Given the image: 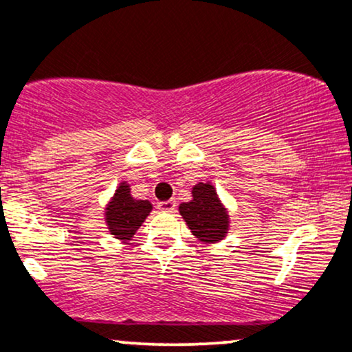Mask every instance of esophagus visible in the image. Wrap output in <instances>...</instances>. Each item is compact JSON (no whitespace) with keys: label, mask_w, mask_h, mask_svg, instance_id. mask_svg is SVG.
<instances>
[{"label":"esophagus","mask_w":352,"mask_h":352,"mask_svg":"<svg viewBox=\"0 0 352 352\" xmlns=\"http://www.w3.org/2000/svg\"><path fill=\"white\" fill-rule=\"evenodd\" d=\"M157 208L160 211H173L177 208V203L175 200H167V201H160L157 205Z\"/></svg>","instance_id":"1"}]
</instances>
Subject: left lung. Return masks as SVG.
<instances>
[{
	"instance_id": "8db88e82",
	"label": "left lung",
	"mask_w": 352,
	"mask_h": 352,
	"mask_svg": "<svg viewBox=\"0 0 352 352\" xmlns=\"http://www.w3.org/2000/svg\"><path fill=\"white\" fill-rule=\"evenodd\" d=\"M179 211L192 234L201 243L214 244L226 238L230 214L211 182H198L192 188V200L182 203Z\"/></svg>"
}]
</instances>
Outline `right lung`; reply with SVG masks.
<instances>
[{
    "label": "right lung",
    "mask_w": 352,
    "mask_h": 352,
    "mask_svg": "<svg viewBox=\"0 0 352 352\" xmlns=\"http://www.w3.org/2000/svg\"><path fill=\"white\" fill-rule=\"evenodd\" d=\"M151 211L152 203L149 200L134 198L131 195L128 182H121L104 208V221H107L109 234L126 243L135 234Z\"/></svg>",
    "instance_id": "right-lung-1"
}]
</instances>
